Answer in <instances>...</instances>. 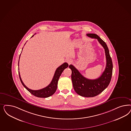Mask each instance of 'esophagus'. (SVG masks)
Segmentation results:
<instances>
[{
    "label": "esophagus",
    "mask_w": 131,
    "mask_h": 131,
    "mask_svg": "<svg viewBox=\"0 0 131 131\" xmlns=\"http://www.w3.org/2000/svg\"><path fill=\"white\" fill-rule=\"evenodd\" d=\"M66 62L68 63V64H70V63H71V60L70 58H67L66 59Z\"/></svg>",
    "instance_id": "esophagus-1"
}]
</instances>
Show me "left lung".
<instances>
[{"instance_id":"8db88e82","label":"left lung","mask_w":131,"mask_h":131,"mask_svg":"<svg viewBox=\"0 0 131 131\" xmlns=\"http://www.w3.org/2000/svg\"><path fill=\"white\" fill-rule=\"evenodd\" d=\"M87 36L91 38L97 39L105 49L106 63L104 71L98 79L90 80L82 76L72 64L69 67L72 71V83L76 93L83 97H92L101 93L108 86L112 75L113 64L106 43L96 34H87Z\"/></svg>"}]
</instances>
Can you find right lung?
Wrapping results in <instances>:
<instances>
[{"label": "right lung", "mask_w": 131, "mask_h": 131, "mask_svg": "<svg viewBox=\"0 0 131 131\" xmlns=\"http://www.w3.org/2000/svg\"><path fill=\"white\" fill-rule=\"evenodd\" d=\"M33 36L34 35H33L32 37H33ZM20 57H19V59H20ZM19 60L18 62V67H19ZM68 64L67 63H64L63 64L61 65L59 67L56 69L54 76L53 77V79L51 81V83L49 85H48L45 88L40 89V90H32L27 88L25 85L24 84V83H23V81L21 80L19 71V77H20V79L21 80V84L24 86L25 89H26L28 91H29L32 94H33V95L36 97L46 98V97H50V96L52 95L55 93L57 88V84H58L59 77L61 76V74L62 73L64 69L68 68ZM18 70H19V68H18Z\"/></svg>", "instance_id": "obj_1"}]
</instances>
